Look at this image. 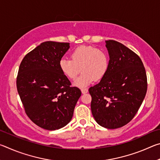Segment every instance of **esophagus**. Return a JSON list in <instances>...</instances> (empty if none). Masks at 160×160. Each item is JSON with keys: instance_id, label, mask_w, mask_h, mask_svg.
Instances as JSON below:
<instances>
[{"instance_id": "1", "label": "esophagus", "mask_w": 160, "mask_h": 160, "mask_svg": "<svg viewBox=\"0 0 160 160\" xmlns=\"http://www.w3.org/2000/svg\"><path fill=\"white\" fill-rule=\"evenodd\" d=\"M81 92H82V94H85V93L88 92V89H86V88H82V89H81Z\"/></svg>"}]
</instances>
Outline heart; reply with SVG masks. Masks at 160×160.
Wrapping results in <instances>:
<instances>
[{
  "instance_id": "heart-1",
  "label": "heart",
  "mask_w": 160,
  "mask_h": 160,
  "mask_svg": "<svg viewBox=\"0 0 160 160\" xmlns=\"http://www.w3.org/2000/svg\"><path fill=\"white\" fill-rule=\"evenodd\" d=\"M59 68L65 76L74 80L81 71L82 73L75 80V85L84 88L94 80L102 79L109 68L107 54L90 46H80L72 51L71 59L63 57L59 61Z\"/></svg>"
}]
</instances>
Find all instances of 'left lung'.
I'll return each mask as SVG.
<instances>
[{
    "instance_id": "8db88e82",
    "label": "left lung",
    "mask_w": 160,
    "mask_h": 160,
    "mask_svg": "<svg viewBox=\"0 0 160 160\" xmlns=\"http://www.w3.org/2000/svg\"><path fill=\"white\" fill-rule=\"evenodd\" d=\"M106 47L109 68L89 92L92 113L97 123L115 129L126 125L136 114L147 92V75L141 59L126 46L108 40Z\"/></svg>"
}]
</instances>
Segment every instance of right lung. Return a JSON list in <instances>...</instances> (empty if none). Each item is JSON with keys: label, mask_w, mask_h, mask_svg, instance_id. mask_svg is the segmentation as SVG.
Returning a JSON list of instances; mask_svg holds the SVG:
<instances>
[{"label": "right lung", "mask_w": 160, "mask_h": 160, "mask_svg": "<svg viewBox=\"0 0 160 160\" xmlns=\"http://www.w3.org/2000/svg\"><path fill=\"white\" fill-rule=\"evenodd\" d=\"M69 43L45 42L24 57L19 68L17 89L28 117L38 126L55 131L71 121L81 96L62 73L59 61Z\"/></svg>", "instance_id": "1"}]
</instances>
